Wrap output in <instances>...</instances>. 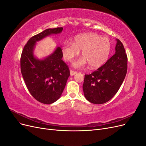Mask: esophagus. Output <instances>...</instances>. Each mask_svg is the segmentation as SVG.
Here are the masks:
<instances>
[{
	"label": "esophagus",
	"instance_id": "34e87169",
	"mask_svg": "<svg viewBox=\"0 0 146 146\" xmlns=\"http://www.w3.org/2000/svg\"><path fill=\"white\" fill-rule=\"evenodd\" d=\"M76 74H77L76 71H74V70H70V76H74V75Z\"/></svg>",
	"mask_w": 146,
	"mask_h": 146
}]
</instances>
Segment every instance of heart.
Instances as JSON below:
<instances>
[{
    "mask_svg": "<svg viewBox=\"0 0 146 146\" xmlns=\"http://www.w3.org/2000/svg\"><path fill=\"white\" fill-rule=\"evenodd\" d=\"M111 44L107 37H102L95 33H86L74 38V42H65L62 46L64 58L71 61L82 50V58L75 61V68H82L89 64L94 69L102 65L108 58Z\"/></svg>",
    "mask_w": 146,
    "mask_h": 146,
    "instance_id": "1",
    "label": "heart"
}]
</instances>
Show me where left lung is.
<instances>
[{"mask_svg": "<svg viewBox=\"0 0 146 146\" xmlns=\"http://www.w3.org/2000/svg\"><path fill=\"white\" fill-rule=\"evenodd\" d=\"M115 54L91 74H85L83 90L91 103L102 104L109 101L121 87L127 71V56L122 43L116 39Z\"/></svg>", "mask_w": 146, "mask_h": 146, "instance_id": "8db88e82", "label": "left lung"}]
</instances>
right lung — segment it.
Wrapping results in <instances>:
<instances>
[{
  "instance_id": "right-lung-1",
  "label": "right lung",
  "mask_w": 146,
  "mask_h": 146,
  "mask_svg": "<svg viewBox=\"0 0 146 146\" xmlns=\"http://www.w3.org/2000/svg\"><path fill=\"white\" fill-rule=\"evenodd\" d=\"M63 27L47 29L32 36L25 45L21 57V71L30 93L38 102L51 104L58 100L70 76L68 65L62 60L61 48L42 60L34 56L36 42L50 35H57Z\"/></svg>"
}]
</instances>
